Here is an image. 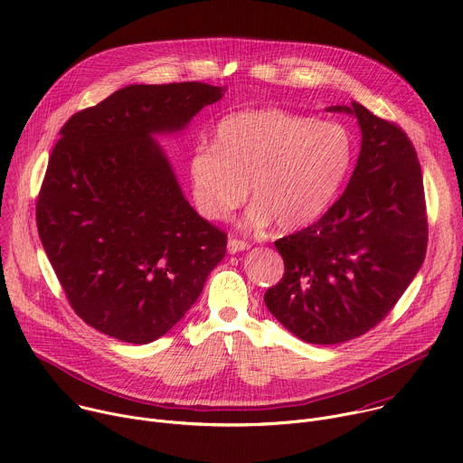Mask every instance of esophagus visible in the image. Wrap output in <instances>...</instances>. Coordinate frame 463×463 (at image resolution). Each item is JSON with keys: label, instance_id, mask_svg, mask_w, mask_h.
Instances as JSON below:
<instances>
[{"label": "esophagus", "instance_id": "esophagus-1", "mask_svg": "<svg viewBox=\"0 0 463 463\" xmlns=\"http://www.w3.org/2000/svg\"><path fill=\"white\" fill-rule=\"evenodd\" d=\"M250 245L247 241H241V240H236V238H231L229 243H227V250L229 255H236L240 253V250H247Z\"/></svg>", "mask_w": 463, "mask_h": 463}]
</instances>
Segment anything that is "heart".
<instances>
[{
	"label": "heart",
	"instance_id": "1",
	"mask_svg": "<svg viewBox=\"0 0 463 463\" xmlns=\"http://www.w3.org/2000/svg\"><path fill=\"white\" fill-rule=\"evenodd\" d=\"M354 146L338 121L280 109L240 110L220 119L214 144L194 147L192 197L206 220H225L249 195L247 220L293 231L321 218L344 186Z\"/></svg>",
	"mask_w": 463,
	"mask_h": 463
}]
</instances>
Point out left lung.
<instances>
[{
	"label": "left lung",
	"mask_w": 463,
	"mask_h": 463,
	"mask_svg": "<svg viewBox=\"0 0 463 463\" xmlns=\"http://www.w3.org/2000/svg\"><path fill=\"white\" fill-rule=\"evenodd\" d=\"M326 112L358 119L356 167L319 222L275 241L284 277L264 296L284 328L316 345L381 323L423 266L429 240L421 165L406 133L354 101Z\"/></svg>",
	"instance_id": "8db88e82"
}]
</instances>
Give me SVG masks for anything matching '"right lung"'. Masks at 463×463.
Listing matches in <instances>:
<instances>
[{
	"instance_id": "right-lung-1",
	"label": "right lung",
	"mask_w": 463,
	"mask_h": 463,
	"mask_svg": "<svg viewBox=\"0 0 463 463\" xmlns=\"http://www.w3.org/2000/svg\"><path fill=\"white\" fill-rule=\"evenodd\" d=\"M227 87L129 85L61 129L36 201L42 245L75 314L144 345L172 330L227 253L155 140L183 133Z\"/></svg>"
}]
</instances>
